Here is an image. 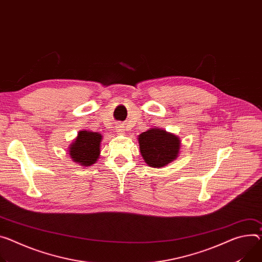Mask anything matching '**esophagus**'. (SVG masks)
Returning <instances> with one entry per match:
<instances>
[{
  "label": "esophagus",
  "instance_id": "1",
  "mask_svg": "<svg viewBox=\"0 0 262 262\" xmlns=\"http://www.w3.org/2000/svg\"><path fill=\"white\" fill-rule=\"evenodd\" d=\"M116 132L119 134H123L124 133V126L122 125H117L116 126Z\"/></svg>",
  "mask_w": 262,
  "mask_h": 262
}]
</instances>
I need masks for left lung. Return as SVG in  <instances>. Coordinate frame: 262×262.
<instances>
[{
    "mask_svg": "<svg viewBox=\"0 0 262 262\" xmlns=\"http://www.w3.org/2000/svg\"><path fill=\"white\" fill-rule=\"evenodd\" d=\"M144 162L152 168H161L174 161L180 154L181 139L160 127L149 128L138 136Z\"/></svg>",
    "mask_w": 262,
    "mask_h": 262,
    "instance_id": "left-lung-1",
    "label": "left lung"
}]
</instances>
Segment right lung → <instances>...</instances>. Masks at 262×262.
Wrapping results in <instances>:
<instances>
[{"label":"right lung","mask_w":262,"mask_h":262,"mask_svg":"<svg viewBox=\"0 0 262 262\" xmlns=\"http://www.w3.org/2000/svg\"><path fill=\"white\" fill-rule=\"evenodd\" d=\"M102 136L91 130H80L69 146V155L73 162L90 167L97 162L100 156Z\"/></svg>","instance_id":"add662e5"}]
</instances>
